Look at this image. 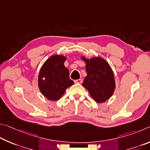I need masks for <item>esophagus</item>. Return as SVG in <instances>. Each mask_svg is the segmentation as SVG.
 I'll return each instance as SVG.
<instances>
[{
    "label": "esophagus",
    "instance_id": "34e87169",
    "mask_svg": "<svg viewBox=\"0 0 150 150\" xmlns=\"http://www.w3.org/2000/svg\"><path fill=\"white\" fill-rule=\"evenodd\" d=\"M83 82L82 79H78V80H74L75 83H82Z\"/></svg>",
    "mask_w": 150,
    "mask_h": 150
}]
</instances>
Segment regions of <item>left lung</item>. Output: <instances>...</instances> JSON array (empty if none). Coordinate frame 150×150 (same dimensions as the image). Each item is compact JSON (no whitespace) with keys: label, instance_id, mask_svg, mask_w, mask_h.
Instances as JSON below:
<instances>
[{"label":"left lung","instance_id":"left-lung-1","mask_svg":"<svg viewBox=\"0 0 150 150\" xmlns=\"http://www.w3.org/2000/svg\"><path fill=\"white\" fill-rule=\"evenodd\" d=\"M82 59L86 63L87 72L82 86L96 102H105L111 98L115 89L114 74L111 67L105 60L99 57Z\"/></svg>","mask_w":150,"mask_h":150}]
</instances>
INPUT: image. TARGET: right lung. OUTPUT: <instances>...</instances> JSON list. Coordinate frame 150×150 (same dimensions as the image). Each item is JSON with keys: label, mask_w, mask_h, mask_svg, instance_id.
<instances>
[{"label": "right lung", "mask_w": 150, "mask_h": 150, "mask_svg": "<svg viewBox=\"0 0 150 150\" xmlns=\"http://www.w3.org/2000/svg\"><path fill=\"white\" fill-rule=\"evenodd\" d=\"M67 58L62 55H53L42 66L38 77V85L42 94L51 101H57L65 90L72 86L69 78V70L64 65Z\"/></svg>", "instance_id": "add662e5"}]
</instances>
